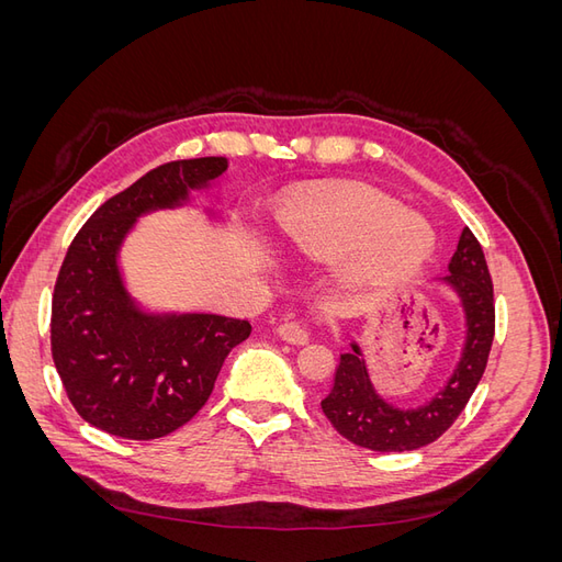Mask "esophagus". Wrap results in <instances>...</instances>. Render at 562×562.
<instances>
[{
    "label": "esophagus",
    "instance_id": "esophagus-1",
    "mask_svg": "<svg viewBox=\"0 0 562 562\" xmlns=\"http://www.w3.org/2000/svg\"><path fill=\"white\" fill-rule=\"evenodd\" d=\"M277 335L283 339L288 345H307L310 342V333L304 326L295 321H285L277 328Z\"/></svg>",
    "mask_w": 562,
    "mask_h": 562
}]
</instances>
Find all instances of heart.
<instances>
[{"label":"heart","instance_id":"b5f03b06","mask_svg":"<svg viewBox=\"0 0 562 562\" xmlns=\"http://www.w3.org/2000/svg\"><path fill=\"white\" fill-rule=\"evenodd\" d=\"M279 241L304 258L335 262L359 255L356 277L398 274L419 267L434 250V232L396 201L372 192L318 196L281 217Z\"/></svg>","mask_w":562,"mask_h":562}]
</instances>
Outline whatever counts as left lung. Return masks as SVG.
<instances>
[{
  "label": "left lung",
  "instance_id": "obj_1",
  "mask_svg": "<svg viewBox=\"0 0 562 562\" xmlns=\"http://www.w3.org/2000/svg\"><path fill=\"white\" fill-rule=\"evenodd\" d=\"M448 271L450 274L438 279V283L452 288L459 297L464 314V345L452 375L427 403L398 407L384 401L372 386L363 349L356 339H351L345 353H339L333 389L321 401V407L337 434L353 446L378 452H405L429 446L452 427L479 386L495 337V300L483 248L469 227L459 236Z\"/></svg>",
  "mask_w": 562,
  "mask_h": 562
}]
</instances>
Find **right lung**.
Listing matches in <instances>:
<instances>
[{
    "mask_svg": "<svg viewBox=\"0 0 562 562\" xmlns=\"http://www.w3.org/2000/svg\"><path fill=\"white\" fill-rule=\"evenodd\" d=\"M227 166L225 157H201L155 168L108 199L67 248L50 302V351L75 411L100 431L151 440L180 429L250 335L248 321L143 307L119 262L140 217L187 206Z\"/></svg>",
    "mask_w": 562,
    "mask_h": 562,
    "instance_id": "obj_1",
    "label": "right lung"
}]
</instances>
